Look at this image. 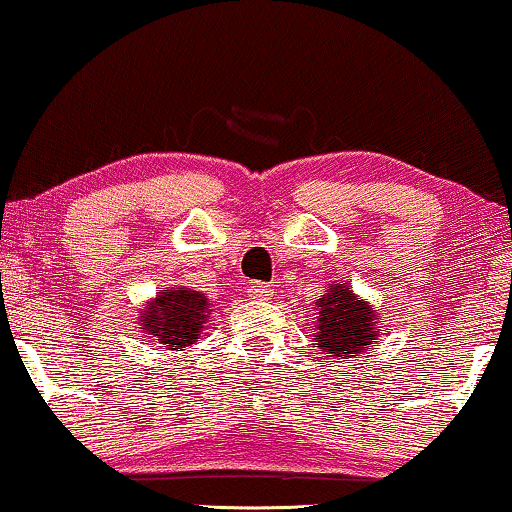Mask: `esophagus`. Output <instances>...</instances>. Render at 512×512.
Instances as JSON below:
<instances>
[{"label": "esophagus", "mask_w": 512, "mask_h": 512, "mask_svg": "<svg viewBox=\"0 0 512 512\" xmlns=\"http://www.w3.org/2000/svg\"><path fill=\"white\" fill-rule=\"evenodd\" d=\"M249 296L256 300H268L270 296H275V286L272 284H251L249 286Z\"/></svg>", "instance_id": "34e87169"}]
</instances>
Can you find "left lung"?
Masks as SVG:
<instances>
[{
    "label": "left lung",
    "instance_id": "1",
    "mask_svg": "<svg viewBox=\"0 0 512 512\" xmlns=\"http://www.w3.org/2000/svg\"><path fill=\"white\" fill-rule=\"evenodd\" d=\"M380 321L373 305L361 300L345 284L328 286L317 300L314 342L335 359H356L380 338Z\"/></svg>",
    "mask_w": 512,
    "mask_h": 512
}]
</instances>
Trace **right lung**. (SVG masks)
Instances as JSON below:
<instances>
[{
    "label": "right lung",
    "mask_w": 512,
    "mask_h": 512,
    "mask_svg": "<svg viewBox=\"0 0 512 512\" xmlns=\"http://www.w3.org/2000/svg\"><path fill=\"white\" fill-rule=\"evenodd\" d=\"M209 314L212 310H209L205 293L181 286V289H167L153 298L144 307L139 321H142L144 333L158 340V345L181 352L184 347L195 345Z\"/></svg>",
    "instance_id": "obj_1"
}]
</instances>
